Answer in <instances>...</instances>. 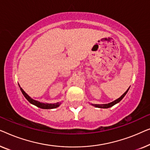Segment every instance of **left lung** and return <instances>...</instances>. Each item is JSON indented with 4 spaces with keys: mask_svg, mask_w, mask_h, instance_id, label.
Listing matches in <instances>:
<instances>
[{
    "mask_svg": "<svg viewBox=\"0 0 150 150\" xmlns=\"http://www.w3.org/2000/svg\"><path fill=\"white\" fill-rule=\"evenodd\" d=\"M129 88H128V89L126 90V91L124 92V93L122 94V95L119 98H117V99H116V100H115L114 101H113V102H111V103H108V104H103V105H96V104H92V105H93V106H94V107H98V108H103V109H107V108H109V107H112V106H113V105H115V104H117V103H118L120 102V100H122V98H124V96H125V95L126 94V93H127L128 92V90H129Z\"/></svg>",
    "mask_w": 150,
    "mask_h": 150,
    "instance_id": "8db88e82",
    "label": "left lung"
}]
</instances>
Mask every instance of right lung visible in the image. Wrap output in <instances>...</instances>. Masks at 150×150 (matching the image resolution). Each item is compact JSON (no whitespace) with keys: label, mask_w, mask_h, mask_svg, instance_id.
<instances>
[{"label":"right lung","mask_w":150,"mask_h":150,"mask_svg":"<svg viewBox=\"0 0 150 150\" xmlns=\"http://www.w3.org/2000/svg\"><path fill=\"white\" fill-rule=\"evenodd\" d=\"M20 86V85H19ZM20 90L21 92H22L23 95L24 96L25 98H26L27 100H28L29 102H30L31 104H33L34 105H35V106H37V107H39V108H41V109H54V108H57V107H58L60 106L61 103H41L39 102V101L38 100H35L33 99L31 97L29 96L28 94H27L26 92H25L24 90L22 88L20 87Z\"/></svg>","instance_id":"obj_1"}]
</instances>
